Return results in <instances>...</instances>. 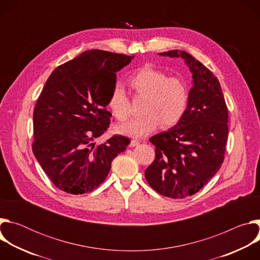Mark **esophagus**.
I'll list each match as a JSON object with an SVG mask.
<instances>
[{"label": "esophagus", "mask_w": 260, "mask_h": 260, "mask_svg": "<svg viewBox=\"0 0 260 260\" xmlns=\"http://www.w3.org/2000/svg\"><path fill=\"white\" fill-rule=\"evenodd\" d=\"M139 144H140L139 140H132L129 143V147H135V146H138Z\"/></svg>", "instance_id": "34e87169"}]
</instances>
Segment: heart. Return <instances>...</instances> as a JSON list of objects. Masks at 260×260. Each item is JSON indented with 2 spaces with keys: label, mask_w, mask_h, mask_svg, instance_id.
<instances>
[{
  "label": "heart",
  "mask_w": 260,
  "mask_h": 260,
  "mask_svg": "<svg viewBox=\"0 0 260 260\" xmlns=\"http://www.w3.org/2000/svg\"><path fill=\"white\" fill-rule=\"evenodd\" d=\"M136 95L146 99L142 114L116 127L118 134L141 138L154 132L161 123L164 127L177 124L186 112L189 102L188 86L181 77H169L167 73L150 66H145L127 79ZM108 106L119 121L131 115V102L120 85L111 90Z\"/></svg>",
  "instance_id": "heart-1"
}]
</instances>
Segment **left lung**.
I'll list each match as a JSON object with an SVG mask.
<instances>
[{
  "label": "left lung",
  "mask_w": 260,
  "mask_h": 260,
  "mask_svg": "<svg viewBox=\"0 0 260 260\" xmlns=\"http://www.w3.org/2000/svg\"><path fill=\"white\" fill-rule=\"evenodd\" d=\"M158 54L183 58L192 74V87L182 119L150 138L155 158L146 169L145 178L159 194L184 199L200 191L221 168L229 135V110L218 79L201 61L180 50Z\"/></svg>",
  "instance_id": "8db88e82"
}]
</instances>
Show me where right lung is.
Here are the masks:
<instances>
[{
  "label": "right lung",
  "mask_w": 260,
  "mask_h": 260,
  "mask_svg": "<svg viewBox=\"0 0 260 260\" xmlns=\"http://www.w3.org/2000/svg\"><path fill=\"white\" fill-rule=\"evenodd\" d=\"M134 57L87 50L57 67L47 79L34 110L32 152L59 190L83 194L95 189L129 144L123 136L99 146L92 141L109 127L106 107L116 73Z\"/></svg>",
  "instance_id": "add662e5"
}]
</instances>
